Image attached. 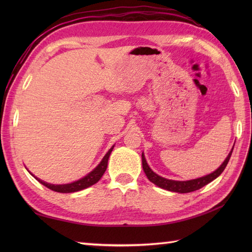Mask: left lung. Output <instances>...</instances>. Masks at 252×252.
Wrapping results in <instances>:
<instances>
[{
	"instance_id": "obj_1",
	"label": "left lung",
	"mask_w": 252,
	"mask_h": 252,
	"mask_svg": "<svg viewBox=\"0 0 252 252\" xmlns=\"http://www.w3.org/2000/svg\"><path fill=\"white\" fill-rule=\"evenodd\" d=\"M233 148H232V151L229 152L226 159L224 160V162L215 171V172H212L206 176H202V178H199V179L189 180V181H174V180L164 179V178H162V176H160V175L155 173L154 171L149 168V165L146 162V159H145V156H144V154H142L143 170H144V172H145L148 180L151 181L152 183H154L155 185H157L159 187H161V189H163L174 191V192H181V194H184V192H190V191L199 189H201V187L209 184L210 182L217 179L218 176L223 172L224 169H225V167L229 161V158H231V156H232Z\"/></svg>"
}]
</instances>
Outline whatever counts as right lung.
Segmentation results:
<instances>
[{
	"mask_svg": "<svg viewBox=\"0 0 252 252\" xmlns=\"http://www.w3.org/2000/svg\"><path fill=\"white\" fill-rule=\"evenodd\" d=\"M112 149H114V146H112L109 149L108 153L105 155L104 158L101 159V161L99 162V164L93 171H91V172L88 175H85L84 178L80 179L76 182H72V183L55 185V184L46 183V182L35 178L33 174H32V176H34V178L37 181H39L41 184H43L44 186H46L47 189H50L57 191V192H74V191L82 190L84 189H88V187L94 185L95 183H97V182L100 180V178L103 176V174L105 173V171L107 169V164H108V159H109V156H110V154L112 152Z\"/></svg>",
	"mask_w": 252,
	"mask_h": 252,
	"instance_id": "add662e5",
	"label": "right lung"
}]
</instances>
